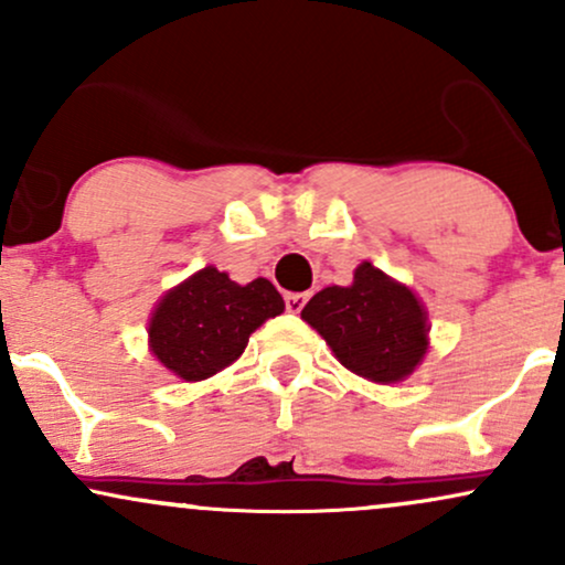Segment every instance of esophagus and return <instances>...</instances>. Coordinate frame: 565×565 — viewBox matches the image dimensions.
<instances>
[{
  "label": "esophagus",
  "instance_id": "34e87169",
  "mask_svg": "<svg viewBox=\"0 0 565 565\" xmlns=\"http://www.w3.org/2000/svg\"><path fill=\"white\" fill-rule=\"evenodd\" d=\"M305 302H308V295L305 291H289L287 295V310L289 313H300L305 308Z\"/></svg>",
  "mask_w": 565,
  "mask_h": 565
}]
</instances>
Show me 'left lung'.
I'll return each mask as SVG.
<instances>
[{"instance_id":"8db88e82","label":"left lung","mask_w":565,"mask_h":565,"mask_svg":"<svg viewBox=\"0 0 565 565\" xmlns=\"http://www.w3.org/2000/svg\"><path fill=\"white\" fill-rule=\"evenodd\" d=\"M302 321L332 348L348 372L377 385H398L430 350L427 310L417 291L364 260L353 284L316 291Z\"/></svg>"}]
</instances>
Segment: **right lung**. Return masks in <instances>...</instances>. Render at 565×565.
Segmentation results:
<instances>
[{
  "label": "right lung",
  "instance_id": "right-lung-1",
  "mask_svg": "<svg viewBox=\"0 0 565 565\" xmlns=\"http://www.w3.org/2000/svg\"><path fill=\"white\" fill-rule=\"evenodd\" d=\"M281 313L284 297L268 278L236 284L206 265L161 295L148 319V350L178 380H210L244 353L255 329Z\"/></svg>",
  "mask_w": 565,
  "mask_h": 565
}]
</instances>
